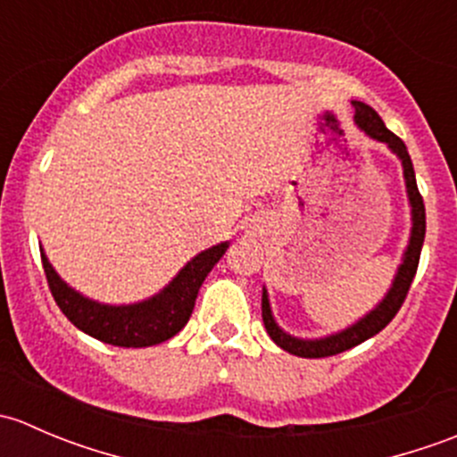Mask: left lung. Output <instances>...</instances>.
<instances>
[{
  "label": "left lung",
  "instance_id": "1",
  "mask_svg": "<svg viewBox=\"0 0 457 457\" xmlns=\"http://www.w3.org/2000/svg\"><path fill=\"white\" fill-rule=\"evenodd\" d=\"M353 108H356V123L365 135H370L371 139L386 143L389 150L394 154H398V159L403 161L404 170V183H407V195L409 203H411V238H409L407 252L403 256V265L398 267V274H395L394 285L386 292V296L382 298L380 305H376V310H371L370 314L356 322V325L347 327V329L338 331V334H331L327 338H316V340H303L294 338V336L285 334L278 325H276L274 316H271L270 298H267V289L262 287V322H265V329L270 334V338L278 345L285 352L294 353V356L301 358H325V356H336V353H343L347 349L356 347V345L365 343L367 338L376 336L378 331L385 329L394 316L398 314V310L403 307L404 298H407L409 287L413 283V276H416L418 262H420V252L422 243H425V229H427V216H425V201H422L420 190H418L416 183V172H413L411 156H409L407 145L400 137H395L389 128L382 123V119L378 117L376 110L371 105L362 104V101H352Z\"/></svg>",
  "mask_w": 457,
  "mask_h": 457
}]
</instances>
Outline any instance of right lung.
<instances>
[{
    "label": "right lung",
    "mask_w": 457,
    "mask_h": 457,
    "mask_svg": "<svg viewBox=\"0 0 457 457\" xmlns=\"http://www.w3.org/2000/svg\"><path fill=\"white\" fill-rule=\"evenodd\" d=\"M228 247L229 243H220L201 252L163 292L135 305H101L90 301L59 278L44 252L41 262L54 303L77 329L114 347H152L177 336L187 325L203 280Z\"/></svg>",
    "instance_id": "right-lung-1"
}]
</instances>
